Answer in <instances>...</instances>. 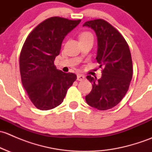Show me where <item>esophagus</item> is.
<instances>
[{"label":"esophagus","instance_id":"obj_1","mask_svg":"<svg viewBox=\"0 0 152 152\" xmlns=\"http://www.w3.org/2000/svg\"><path fill=\"white\" fill-rule=\"evenodd\" d=\"M85 76H84V75L79 74L77 76V80L78 81H83V80H85Z\"/></svg>","mask_w":152,"mask_h":152}]
</instances>
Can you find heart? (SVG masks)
Listing matches in <instances>:
<instances>
[{"instance_id":"heart-1","label":"heart","mask_w":152,"mask_h":152,"mask_svg":"<svg viewBox=\"0 0 152 152\" xmlns=\"http://www.w3.org/2000/svg\"><path fill=\"white\" fill-rule=\"evenodd\" d=\"M87 37H93V34L89 31H84L82 32V33H81L80 35H79V38H80V39H85V38H87Z\"/></svg>"}]
</instances>
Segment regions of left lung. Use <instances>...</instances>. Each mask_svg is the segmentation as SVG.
Returning a JSON list of instances; mask_svg holds the SVG:
<instances>
[{"instance_id": "obj_1", "label": "left lung", "mask_w": 152, "mask_h": 152, "mask_svg": "<svg viewBox=\"0 0 152 152\" xmlns=\"http://www.w3.org/2000/svg\"><path fill=\"white\" fill-rule=\"evenodd\" d=\"M83 26L93 29L97 35L96 60L102 69L101 79L87 76L93 88L85 100L97 110H110L118 104L129 87L133 73L129 48L121 34L104 20L87 21Z\"/></svg>"}]
</instances>
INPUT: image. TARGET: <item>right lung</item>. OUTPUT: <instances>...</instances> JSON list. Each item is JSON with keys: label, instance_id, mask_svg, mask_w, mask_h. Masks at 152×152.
Returning a JSON list of instances; mask_svg holds the SVG:
<instances>
[{"label": "right lung", "instance_id": "add662e5", "mask_svg": "<svg viewBox=\"0 0 152 152\" xmlns=\"http://www.w3.org/2000/svg\"><path fill=\"white\" fill-rule=\"evenodd\" d=\"M80 21L60 17L48 18L31 31L23 45L21 81L29 99L39 110H51L61 104L77 79L74 73L58 70L54 60L65 37Z\"/></svg>", "mask_w": 152, "mask_h": 152}]
</instances>
